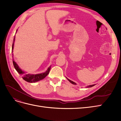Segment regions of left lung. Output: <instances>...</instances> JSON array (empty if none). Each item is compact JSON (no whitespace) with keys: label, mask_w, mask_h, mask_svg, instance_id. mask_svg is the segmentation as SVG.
Here are the masks:
<instances>
[{"label":"left lung","mask_w":121,"mask_h":121,"mask_svg":"<svg viewBox=\"0 0 121 121\" xmlns=\"http://www.w3.org/2000/svg\"><path fill=\"white\" fill-rule=\"evenodd\" d=\"M67 78V77H66ZM67 79H68V80L70 82V83H71L72 84H74V85H76V83H75L74 82H73V81H71V80H70V79H68L67 78ZM94 85H95V84H93V85H89V86H86V87H92V86H94Z\"/></svg>","instance_id":"1"}]
</instances>
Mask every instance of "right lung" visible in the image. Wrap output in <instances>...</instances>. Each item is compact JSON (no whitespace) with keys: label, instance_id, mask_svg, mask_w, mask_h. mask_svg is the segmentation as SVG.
Wrapping results in <instances>:
<instances>
[{"label":"right lung","instance_id":"add662e5","mask_svg":"<svg viewBox=\"0 0 121 121\" xmlns=\"http://www.w3.org/2000/svg\"><path fill=\"white\" fill-rule=\"evenodd\" d=\"M16 32V33H17ZM14 41H15V36L13 39V44L12 46V52H13V46L14 44ZM13 64L14 66V67L15 69V70L17 71V72L19 74L22 76V78L24 79L25 81L28 82L30 83H33V82H36L39 81L43 79L47 75L50 70L51 69V66L48 68L47 70L46 71V72L44 73H42L40 74H26V73L24 71L22 70L19 68L17 64L15 62L14 59H13Z\"/></svg>","mask_w":121,"mask_h":121}]
</instances>
